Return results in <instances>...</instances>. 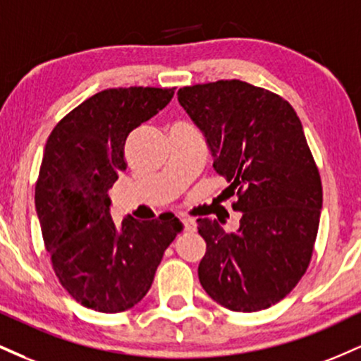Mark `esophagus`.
Wrapping results in <instances>:
<instances>
[{"label": "esophagus", "instance_id": "esophagus-1", "mask_svg": "<svg viewBox=\"0 0 361 361\" xmlns=\"http://www.w3.org/2000/svg\"><path fill=\"white\" fill-rule=\"evenodd\" d=\"M181 224H183L185 232H188V233L197 232V224H195L192 219H183V220H181Z\"/></svg>", "mask_w": 361, "mask_h": 361}]
</instances>
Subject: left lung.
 I'll return each mask as SVG.
<instances>
[{
    "label": "left lung",
    "mask_w": 361,
    "mask_h": 361,
    "mask_svg": "<svg viewBox=\"0 0 361 361\" xmlns=\"http://www.w3.org/2000/svg\"><path fill=\"white\" fill-rule=\"evenodd\" d=\"M178 101L205 134L214 168L225 176L237 232L198 220L207 242L200 284L237 312L271 307L296 288L318 235L323 186L293 106L242 80L181 87Z\"/></svg>",
    "instance_id": "8db88e82"
}]
</instances>
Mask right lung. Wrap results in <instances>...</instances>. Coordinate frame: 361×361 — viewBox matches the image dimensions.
<instances>
[{"instance_id": "add662e5", "label": "right lung", "mask_w": 361, "mask_h": 361, "mask_svg": "<svg viewBox=\"0 0 361 361\" xmlns=\"http://www.w3.org/2000/svg\"><path fill=\"white\" fill-rule=\"evenodd\" d=\"M175 94L159 87H117L92 95L59 121L47 139L35 207L56 279L82 306L121 312L153 284L166 247L181 230L173 214L116 227L107 190L128 168L129 133Z\"/></svg>"}]
</instances>
